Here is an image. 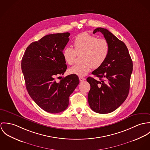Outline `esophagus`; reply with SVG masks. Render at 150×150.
Returning a JSON list of instances; mask_svg holds the SVG:
<instances>
[{
  "instance_id": "34e87169",
  "label": "esophagus",
  "mask_w": 150,
  "mask_h": 150,
  "mask_svg": "<svg viewBox=\"0 0 150 150\" xmlns=\"http://www.w3.org/2000/svg\"><path fill=\"white\" fill-rule=\"evenodd\" d=\"M79 81H80L81 82H83V81L85 80V79H84V78H83V77H82V76H79Z\"/></svg>"
}]
</instances>
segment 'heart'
<instances>
[{
	"mask_svg": "<svg viewBox=\"0 0 150 150\" xmlns=\"http://www.w3.org/2000/svg\"><path fill=\"white\" fill-rule=\"evenodd\" d=\"M74 49L69 47L63 50V57L68 65H72L77 55H81V64L70 68V74L82 76L86 75L94 67H100L106 60L110 52V45L104 38L87 32L78 34L74 41Z\"/></svg>",
	"mask_w": 150,
	"mask_h": 150,
	"instance_id": "b5f03b06",
	"label": "heart"
}]
</instances>
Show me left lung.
<instances>
[{
  "label": "left lung",
  "instance_id": "obj_1",
  "mask_svg": "<svg viewBox=\"0 0 150 150\" xmlns=\"http://www.w3.org/2000/svg\"><path fill=\"white\" fill-rule=\"evenodd\" d=\"M102 33L110 45L105 63L92 72L99 78H87L90 84L88 102L96 113L106 114L117 109L127 98L130 87L133 63L125 44L106 29L98 28L93 33Z\"/></svg>",
  "mask_w": 150,
  "mask_h": 150
}]
</instances>
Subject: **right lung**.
Returning <instances> with one entry per match:
<instances>
[{
  "label": "right lung",
  "mask_w": 150,
  "mask_h": 150,
  "mask_svg": "<svg viewBox=\"0 0 150 150\" xmlns=\"http://www.w3.org/2000/svg\"><path fill=\"white\" fill-rule=\"evenodd\" d=\"M69 35L67 32L45 35L31 43L22 59V71L29 96L38 106L50 113L67 109L69 96L79 83L78 76L74 74L59 82L55 80L67 69L63 50Z\"/></svg>",
  "instance_id": "1"
}]
</instances>
